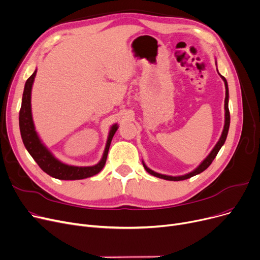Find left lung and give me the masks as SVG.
Masks as SVG:
<instances>
[{
  "instance_id": "1",
  "label": "left lung",
  "mask_w": 260,
  "mask_h": 260,
  "mask_svg": "<svg viewBox=\"0 0 260 260\" xmlns=\"http://www.w3.org/2000/svg\"><path fill=\"white\" fill-rule=\"evenodd\" d=\"M220 75V74H219ZM221 79L223 80L224 82V85H225V99H224V111H225V114H224V126H223V131H222V134H221V137L220 139L218 140V142L216 143V145L214 146V148L212 149V152L209 154V156L204 159L197 169H195L194 171H192L188 174H185V175H182V176H168V175H162V174H159V173H156L154 171H152L151 169H148L145 165L144 162L142 161L143 163V167L145 169V171L147 173H149L151 175L155 176V177H158V178H161V179H166V180H170V181H180V180H185V179H188L190 178V177H193L195 175H198L200 173H202L203 171H206L210 166L211 163L213 162V160L215 159V157L217 156L218 152H219V149L221 148V146L224 144L225 142V139H226V136H228V133H229V127H230V111H229V87H228V82L225 80V78L223 76H221Z\"/></svg>"
}]
</instances>
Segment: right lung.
<instances>
[{"instance_id":"obj_1","label":"right lung","mask_w":260,"mask_h":260,"mask_svg":"<svg viewBox=\"0 0 260 260\" xmlns=\"http://www.w3.org/2000/svg\"><path fill=\"white\" fill-rule=\"evenodd\" d=\"M36 74L37 70L28 79H27L25 83L19 117L21 137L26 149L31 155L34 160L38 163V166L46 174L53 177V178L61 180H80L88 178V177L98 174L105 166L108 149L109 146H111V142L114 135L118 129V124H114L111 127L102 159L95 166L74 167L67 166L65 163L59 161L57 158L53 157V155L48 151L47 147L40 140L38 133L35 128L31 115V88Z\"/></svg>"}]
</instances>
